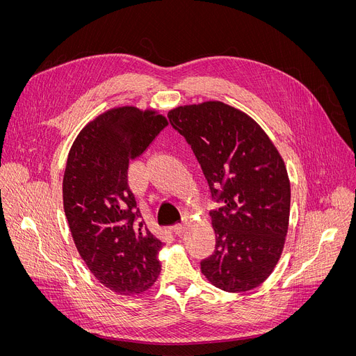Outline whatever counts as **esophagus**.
<instances>
[{"label":"esophagus","instance_id":"esophagus-1","mask_svg":"<svg viewBox=\"0 0 356 356\" xmlns=\"http://www.w3.org/2000/svg\"><path fill=\"white\" fill-rule=\"evenodd\" d=\"M186 224L184 222H180V224H176L175 227H173V232H175V234H177V236H181L184 232H186Z\"/></svg>","mask_w":356,"mask_h":356}]
</instances>
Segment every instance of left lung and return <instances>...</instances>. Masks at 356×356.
I'll list each match as a JSON object with an SVG mask.
<instances>
[{
    "label": "left lung",
    "mask_w": 356,
    "mask_h": 356,
    "mask_svg": "<svg viewBox=\"0 0 356 356\" xmlns=\"http://www.w3.org/2000/svg\"><path fill=\"white\" fill-rule=\"evenodd\" d=\"M207 179L211 197L214 254L200 263L217 288L243 293L274 271L286 237L291 186L284 160L261 126L218 101L169 112Z\"/></svg>",
    "instance_id": "1"
}]
</instances>
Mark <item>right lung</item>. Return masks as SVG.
I'll return each mask as SVG.
<instances>
[{
	"mask_svg": "<svg viewBox=\"0 0 356 356\" xmlns=\"http://www.w3.org/2000/svg\"><path fill=\"white\" fill-rule=\"evenodd\" d=\"M169 124L153 109L113 108L76 136L63 175V210L90 273L120 296L140 294L157 280L165 245L149 229L127 184L131 160Z\"/></svg>",
	"mask_w": 356,
	"mask_h": 356,
	"instance_id": "right-lung-1",
	"label": "right lung"
}]
</instances>
